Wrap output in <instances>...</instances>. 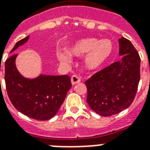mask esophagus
<instances>
[{
    "label": "esophagus",
    "instance_id": "esophagus-1",
    "mask_svg": "<svg viewBox=\"0 0 150 150\" xmlns=\"http://www.w3.org/2000/svg\"><path fill=\"white\" fill-rule=\"evenodd\" d=\"M71 84L75 85L79 83V82H80L81 79L79 76H77V75H72L71 78Z\"/></svg>",
    "mask_w": 150,
    "mask_h": 150
}]
</instances>
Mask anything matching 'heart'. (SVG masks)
<instances>
[{
  "instance_id": "1",
  "label": "heart",
  "mask_w": 150,
  "mask_h": 150,
  "mask_svg": "<svg viewBox=\"0 0 150 150\" xmlns=\"http://www.w3.org/2000/svg\"><path fill=\"white\" fill-rule=\"evenodd\" d=\"M114 44L111 40L105 39L99 40L96 38H84L75 41L68 48V53L74 57L84 56L83 64L88 71H96L107 63L114 53ZM57 57L60 61L68 63L70 56L63 51L57 52Z\"/></svg>"
}]
</instances>
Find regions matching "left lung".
I'll use <instances>...</instances> for the list:
<instances>
[{
    "instance_id": "1",
    "label": "left lung",
    "mask_w": 150,
    "mask_h": 150,
    "mask_svg": "<svg viewBox=\"0 0 150 150\" xmlns=\"http://www.w3.org/2000/svg\"><path fill=\"white\" fill-rule=\"evenodd\" d=\"M122 58L86 81L88 104L100 116H110L127 109L133 102L140 80V57L130 41L119 39Z\"/></svg>"
}]
</instances>
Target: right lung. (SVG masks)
Masks as SVG:
<instances>
[{
  "mask_svg": "<svg viewBox=\"0 0 150 150\" xmlns=\"http://www.w3.org/2000/svg\"><path fill=\"white\" fill-rule=\"evenodd\" d=\"M29 36L18 41L12 53L26 43ZM18 54L5 61L6 89L11 102L16 109L30 118L46 121L52 118L60 109L71 87L68 75H40L35 79L23 77L15 65Z\"/></svg>",
  "mask_w": 150,
  "mask_h": 150,
  "instance_id": "1",
  "label": "right lung"
}]
</instances>
